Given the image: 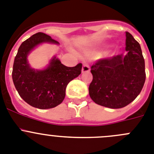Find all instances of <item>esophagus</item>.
Returning <instances> with one entry per match:
<instances>
[{"label":"esophagus","mask_w":154,"mask_h":154,"mask_svg":"<svg viewBox=\"0 0 154 154\" xmlns=\"http://www.w3.org/2000/svg\"><path fill=\"white\" fill-rule=\"evenodd\" d=\"M90 66L89 64L87 63V62L84 61L83 63V67H82V73H86V72H89L90 71Z\"/></svg>","instance_id":"34e87169"}]
</instances>
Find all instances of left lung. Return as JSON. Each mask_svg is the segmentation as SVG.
<instances>
[{
    "instance_id": "1",
    "label": "left lung",
    "mask_w": 154,
    "mask_h": 154,
    "mask_svg": "<svg viewBox=\"0 0 154 154\" xmlns=\"http://www.w3.org/2000/svg\"><path fill=\"white\" fill-rule=\"evenodd\" d=\"M127 54L99 60L91 67L93 80L89 94L94 102L118 109L131 103L142 91L146 80L140 45L126 32Z\"/></svg>"
}]
</instances>
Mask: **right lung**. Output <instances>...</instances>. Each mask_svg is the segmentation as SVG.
<instances>
[{
    "label": "right lung",
    "instance_id": "obj_1",
    "mask_svg": "<svg viewBox=\"0 0 154 154\" xmlns=\"http://www.w3.org/2000/svg\"><path fill=\"white\" fill-rule=\"evenodd\" d=\"M44 43L60 44L44 33L34 34L19 48L12 71L14 84L20 97L30 106L43 110L55 107L63 102L67 84L80 75L82 69V63L73 67H66L55 56L45 68H32L27 57Z\"/></svg>",
    "mask_w": 154,
    "mask_h": 154
}]
</instances>
